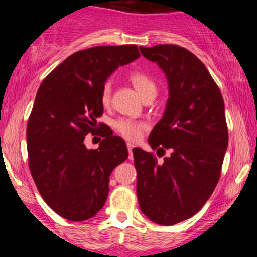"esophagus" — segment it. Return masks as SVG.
<instances>
[{
    "mask_svg": "<svg viewBox=\"0 0 257 257\" xmlns=\"http://www.w3.org/2000/svg\"><path fill=\"white\" fill-rule=\"evenodd\" d=\"M126 147H128V151H129V158H133V149H134V144H132V143H128L126 144Z\"/></svg>",
    "mask_w": 257,
    "mask_h": 257,
    "instance_id": "obj_1",
    "label": "esophagus"
}]
</instances>
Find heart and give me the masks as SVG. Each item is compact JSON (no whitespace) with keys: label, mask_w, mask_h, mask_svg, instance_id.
<instances>
[{"label":"heart","mask_w":257,"mask_h":257,"mask_svg":"<svg viewBox=\"0 0 257 257\" xmlns=\"http://www.w3.org/2000/svg\"><path fill=\"white\" fill-rule=\"evenodd\" d=\"M131 82L134 85V88L137 89L139 95L141 98L146 99L150 95H156L157 94V87L156 83L152 81L149 76L145 75L143 72H133L131 75ZM111 96V87L110 84H105L102 88L101 93V101L104 105H107L110 101ZM145 124L141 122H137V120L128 119V118H122L116 122V129L120 134L123 135L128 140H137L140 138L141 133H143Z\"/></svg>","instance_id":"obj_1"}]
</instances>
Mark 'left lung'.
<instances>
[{"mask_svg": "<svg viewBox=\"0 0 257 257\" xmlns=\"http://www.w3.org/2000/svg\"><path fill=\"white\" fill-rule=\"evenodd\" d=\"M140 51L168 82L166 110L149 144L172 153L158 163L152 153L133 149L138 200L147 219L172 226L198 213L216 187L228 145L225 104L205 65L190 51L176 44Z\"/></svg>", "mask_w": 257, "mask_h": 257, "instance_id": "1", "label": "left lung"}]
</instances>
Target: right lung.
Segmentation results:
<instances>
[{
	"label": "right lung",
	"mask_w": 257,
	"mask_h": 257,
	"mask_svg": "<svg viewBox=\"0 0 257 257\" xmlns=\"http://www.w3.org/2000/svg\"><path fill=\"white\" fill-rule=\"evenodd\" d=\"M139 57L135 44L76 52L38 88L26 128L29 167L44 202L64 219L78 222L98 214L112 170L128 158L125 141L111 129L96 150L87 149L84 139L104 112L105 82Z\"/></svg>",
	"instance_id": "right-lung-1"
}]
</instances>
